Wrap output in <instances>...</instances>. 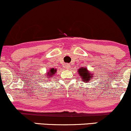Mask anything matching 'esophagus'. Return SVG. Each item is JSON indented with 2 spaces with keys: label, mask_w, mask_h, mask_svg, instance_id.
I'll return each instance as SVG.
<instances>
[{
  "label": "esophagus",
  "mask_w": 131,
  "mask_h": 131,
  "mask_svg": "<svg viewBox=\"0 0 131 131\" xmlns=\"http://www.w3.org/2000/svg\"><path fill=\"white\" fill-rule=\"evenodd\" d=\"M66 68H67V69H69L70 68V64H66Z\"/></svg>",
  "instance_id": "esophagus-1"
}]
</instances>
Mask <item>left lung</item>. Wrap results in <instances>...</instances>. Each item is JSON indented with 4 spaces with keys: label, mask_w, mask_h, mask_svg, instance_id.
<instances>
[{
    "label": "left lung",
    "mask_w": 131,
    "mask_h": 131,
    "mask_svg": "<svg viewBox=\"0 0 131 131\" xmlns=\"http://www.w3.org/2000/svg\"><path fill=\"white\" fill-rule=\"evenodd\" d=\"M78 73L79 76H81V80H82L85 83L89 82V81L94 79V76L92 72L89 71L86 68H80L78 69Z\"/></svg>",
    "instance_id": "obj_1"
}]
</instances>
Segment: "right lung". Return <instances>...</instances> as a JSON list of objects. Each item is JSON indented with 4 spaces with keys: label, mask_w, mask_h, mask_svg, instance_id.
<instances>
[{
    "label": "right lung",
    "mask_w": 131,
    "mask_h": 131,
    "mask_svg": "<svg viewBox=\"0 0 131 131\" xmlns=\"http://www.w3.org/2000/svg\"><path fill=\"white\" fill-rule=\"evenodd\" d=\"M57 72V69L56 68H52L50 69V70L48 72H47V76H46V78H49L51 79V78L53 76L54 74H55V73Z\"/></svg>",
    "instance_id": "add662e5"
}]
</instances>
